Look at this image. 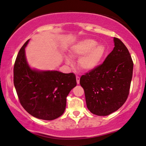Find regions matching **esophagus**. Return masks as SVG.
Instances as JSON below:
<instances>
[{
  "mask_svg": "<svg viewBox=\"0 0 146 146\" xmlns=\"http://www.w3.org/2000/svg\"><path fill=\"white\" fill-rule=\"evenodd\" d=\"M76 79H77V83L78 84L80 83V77L77 76V77H76Z\"/></svg>",
  "mask_w": 146,
  "mask_h": 146,
  "instance_id": "esophagus-1",
  "label": "esophagus"
}]
</instances>
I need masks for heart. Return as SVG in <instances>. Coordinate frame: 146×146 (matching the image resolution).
Instances as JSON below:
<instances>
[{"label": "heart", "mask_w": 146, "mask_h": 146, "mask_svg": "<svg viewBox=\"0 0 146 146\" xmlns=\"http://www.w3.org/2000/svg\"><path fill=\"white\" fill-rule=\"evenodd\" d=\"M106 48L102 43L93 39L87 38L82 40L71 48L70 55L74 58H80L78 66L82 70L90 71L96 69L103 60L106 54ZM67 64L72 63L71 59L68 56H65Z\"/></svg>", "instance_id": "heart-1"}]
</instances>
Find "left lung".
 <instances>
[{
    "instance_id": "1",
    "label": "left lung",
    "mask_w": 146,
    "mask_h": 146,
    "mask_svg": "<svg viewBox=\"0 0 146 146\" xmlns=\"http://www.w3.org/2000/svg\"><path fill=\"white\" fill-rule=\"evenodd\" d=\"M114 43V49L103 64L80 79L88 109L98 115H108L118 110L129 93L133 62L123 43L116 38Z\"/></svg>"
}]
</instances>
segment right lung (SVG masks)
<instances>
[{
    "mask_svg": "<svg viewBox=\"0 0 146 146\" xmlns=\"http://www.w3.org/2000/svg\"><path fill=\"white\" fill-rule=\"evenodd\" d=\"M21 48L13 68V83L23 107L36 118L52 120L60 116L66 106V98L77 85L73 73L32 68L27 62L25 48Z\"/></svg>",
    "mask_w": 146,
    "mask_h": 146,
    "instance_id": "1",
    "label": "right lung"
}]
</instances>
